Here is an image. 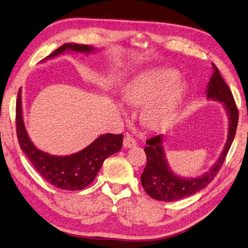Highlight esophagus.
I'll return each instance as SVG.
<instances>
[{"label":"esophagus","mask_w":248,"mask_h":248,"mask_svg":"<svg viewBox=\"0 0 248 248\" xmlns=\"http://www.w3.org/2000/svg\"><path fill=\"white\" fill-rule=\"evenodd\" d=\"M136 144H137V143H136L135 139L133 137H131V136H126V137H124V147H125V148H132Z\"/></svg>","instance_id":"obj_1"}]
</instances>
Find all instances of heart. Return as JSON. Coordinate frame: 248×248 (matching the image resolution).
Here are the masks:
<instances>
[{
	"label": "heart",
	"mask_w": 248,
	"mask_h": 248,
	"mask_svg": "<svg viewBox=\"0 0 248 248\" xmlns=\"http://www.w3.org/2000/svg\"><path fill=\"white\" fill-rule=\"evenodd\" d=\"M176 80V72L171 69L145 70L126 87L124 99L133 106L144 105L143 118L147 124L158 129L172 121L182 101L185 85Z\"/></svg>",
	"instance_id": "1"
}]
</instances>
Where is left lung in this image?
Listing matches in <instances>:
<instances>
[{
	"instance_id": "obj_1",
	"label": "left lung",
	"mask_w": 248,
	"mask_h": 248,
	"mask_svg": "<svg viewBox=\"0 0 248 248\" xmlns=\"http://www.w3.org/2000/svg\"><path fill=\"white\" fill-rule=\"evenodd\" d=\"M213 65V74L207 85V99L222 103L229 118L228 138L225 147L219 157L211 169L202 176L195 178H185L174 174L167 162L163 147L164 136L157 135L146 141L147 146L144 151L147 157V164L141 175V183L148 196L158 201L172 202L189 197L206 187L217 176L228 151L233 143L238 124V109L233 94L229 86L223 80L218 69Z\"/></svg>"
}]
</instances>
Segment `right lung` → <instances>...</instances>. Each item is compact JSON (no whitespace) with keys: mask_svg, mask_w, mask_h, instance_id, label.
<instances>
[{"mask_svg":"<svg viewBox=\"0 0 248 248\" xmlns=\"http://www.w3.org/2000/svg\"><path fill=\"white\" fill-rule=\"evenodd\" d=\"M73 51L92 53L95 51L91 45L66 43L43 60ZM16 133L21 150L34 166L36 171L51 186L66 190H80L86 187L97 176L105 159L122 149L123 134H104L99 136L84 149L70 155H53L38 149L31 141L22 117L21 90L16 101Z\"/></svg>","mask_w":248,"mask_h":248,"instance_id":"1","label":"right lung"}]
</instances>
